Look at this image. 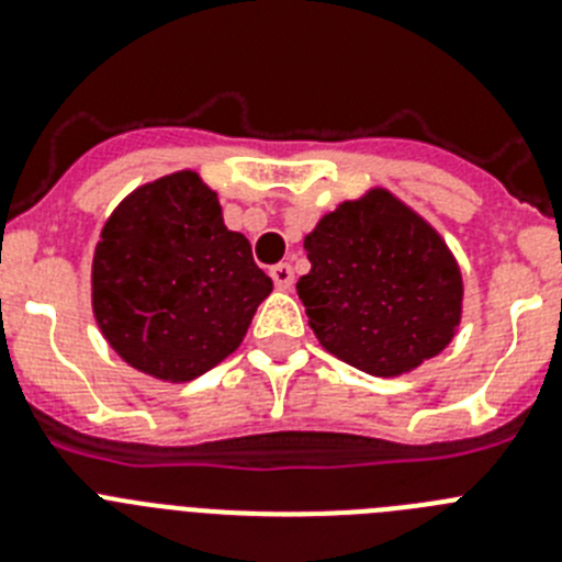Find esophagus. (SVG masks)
<instances>
[{"mask_svg": "<svg viewBox=\"0 0 562 562\" xmlns=\"http://www.w3.org/2000/svg\"><path fill=\"white\" fill-rule=\"evenodd\" d=\"M270 276H272V281H276L278 290H290L292 281H295V272H292L290 265H276L270 270Z\"/></svg>", "mask_w": 562, "mask_h": 562, "instance_id": "1", "label": "esophagus"}]
</instances>
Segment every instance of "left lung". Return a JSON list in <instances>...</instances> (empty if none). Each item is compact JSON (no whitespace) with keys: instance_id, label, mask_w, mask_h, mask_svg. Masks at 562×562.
I'll return each instance as SVG.
<instances>
[{"instance_id":"8db88e82","label":"left lung","mask_w":562,"mask_h":562,"mask_svg":"<svg viewBox=\"0 0 562 562\" xmlns=\"http://www.w3.org/2000/svg\"><path fill=\"white\" fill-rule=\"evenodd\" d=\"M297 281L317 342L371 376H402L448 349L464 310L461 267L434 225L389 188L324 213Z\"/></svg>"}]
</instances>
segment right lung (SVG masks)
Instances as JSON below:
<instances>
[{
	"instance_id": "add662e5",
	"label": "right lung",
	"mask_w": 562,
	"mask_h": 562,
	"mask_svg": "<svg viewBox=\"0 0 562 562\" xmlns=\"http://www.w3.org/2000/svg\"><path fill=\"white\" fill-rule=\"evenodd\" d=\"M270 292L250 241L227 231L220 196L191 168L123 196L92 256L98 329L162 382L196 380L231 357Z\"/></svg>"
}]
</instances>
